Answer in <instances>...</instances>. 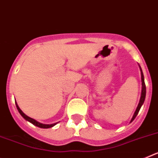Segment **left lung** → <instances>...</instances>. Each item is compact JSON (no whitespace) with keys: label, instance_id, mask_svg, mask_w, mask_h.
I'll return each instance as SVG.
<instances>
[{"label":"left lung","instance_id":"1","mask_svg":"<svg viewBox=\"0 0 158 158\" xmlns=\"http://www.w3.org/2000/svg\"><path fill=\"white\" fill-rule=\"evenodd\" d=\"M139 67H140V66H139ZM140 70H141V76H142V93H141V98H140V100H139V105H138V107H137L136 111H135V114H134L133 117H132V118H131V123L132 122L134 119H135V117L137 116V115L139 114V110H140L141 107H142V105L143 104V103H144L145 98H146V85H145L144 76H143V73H142V69H141V67H140Z\"/></svg>","mask_w":158,"mask_h":158}]
</instances>
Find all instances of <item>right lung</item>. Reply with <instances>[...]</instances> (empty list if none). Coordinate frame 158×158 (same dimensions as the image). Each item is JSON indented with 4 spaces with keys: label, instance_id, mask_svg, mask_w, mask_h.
I'll use <instances>...</instances> for the list:
<instances>
[{
    "label": "right lung",
    "instance_id": "obj_1",
    "mask_svg": "<svg viewBox=\"0 0 158 158\" xmlns=\"http://www.w3.org/2000/svg\"><path fill=\"white\" fill-rule=\"evenodd\" d=\"M16 108H17V110H18V111H19V114H20V115H21L22 116H23V118H24L25 119H26V120L29 121V122L31 123L32 124H34L35 126L39 127H40V128H50V127H54V125L56 124V123H54V124H51V125H49V124L40 123L37 122V121L35 120V119H33V118H30V117H28V116H27V115H25L24 113H23V111H21V109L19 108V106L17 105V104H16Z\"/></svg>",
    "mask_w": 158,
    "mask_h": 158
}]
</instances>
